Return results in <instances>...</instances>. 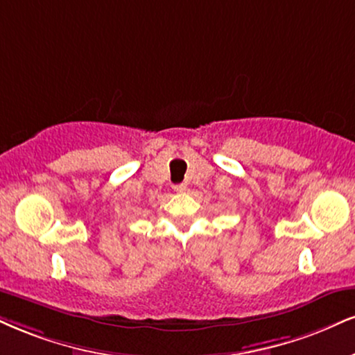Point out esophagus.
<instances>
[{"instance_id":"34e87169","label":"esophagus","mask_w":355,"mask_h":355,"mask_svg":"<svg viewBox=\"0 0 355 355\" xmlns=\"http://www.w3.org/2000/svg\"><path fill=\"white\" fill-rule=\"evenodd\" d=\"M174 191H176V192H184L186 191V184H176V186H174Z\"/></svg>"}]
</instances>
